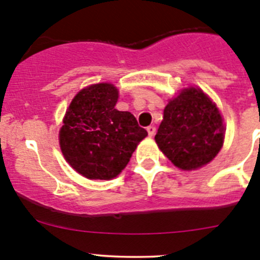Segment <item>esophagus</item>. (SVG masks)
Here are the masks:
<instances>
[{"label":"esophagus","instance_id":"obj_1","mask_svg":"<svg viewBox=\"0 0 260 260\" xmlns=\"http://www.w3.org/2000/svg\"><path fill=\"white\" fill-rule=\"evenodd\" d=\"M147 132H148L149 137H153V136L156 135V127H154V125H148V127H147Z\"/></svg>","mask_w":260,"mask_h":260}]
</instances>
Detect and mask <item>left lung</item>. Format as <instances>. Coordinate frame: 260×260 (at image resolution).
Listing matches in <instances>:
<instances>
[{
    "label": "left lung",
    "instance_id": "8db88e82",
    "mask_svg": "<svg viewBox=\"0 0 260 260\" xmlns=\"http://www.w3.org/2000/svg\"><path fill=\"white\" fill-rule=\"evenodd\" d=\"M154 140L175 166L196 170L221 149L222 118L203 90L187 88L166 106Z\"/></svg>",
    "mask_w": 260,
    "mask_h": 260
}]
</instances>
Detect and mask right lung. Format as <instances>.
I'll return each mask as SVG.
<instances>
[{
  "mask_svg": "<svg viewBox=\"0 0 260 260\" xmlns=\"http://www.w3.org/2000/svg\"><path fill=\"white\" fill-rule=\"evenodd\" d=\"M117 101L114 85L94 84L75 95L65 114L59 133L61 152L86 179H113L147 136L135 115L114 108Z\"/></svg>",
  "mask_w": 260,
  "mask_h": 260,
  "instance_id": "obj_1",
  "label": "right lung"
}]
</instances>
